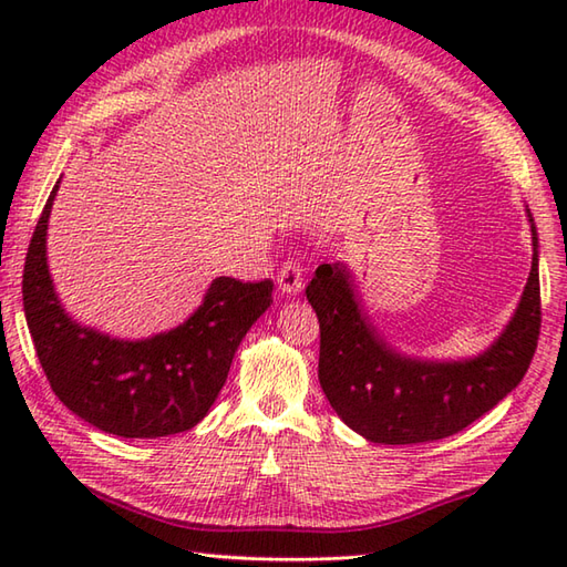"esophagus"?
Masks as SVG:
<instances>
[{
	"label": "esophagus",
	"instance_id": "1",
	"mask_svg": "<svg viewBox=\"0 0 567 567\" xmlns=\"http://www.w3.org/2000/svg\"><path fill=\"white\" fill-rule=\"evenodd\" d=\"M277 287H280V292L287 297H297L299 292L305 290V282H302V268H299V262L295 260H287L280 272H277Z\"/></svg>",
	"mask_w": 567,
	"mask_h": 567
}]
</instances>
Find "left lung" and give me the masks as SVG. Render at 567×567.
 <instances>
[{
	"label": "left lung",
	"mask_w": 567,
	"mask_h": 567,
	"mask_svg": "<svg viewBox=\"0 0 567 567\" xmlns=\"http://www.w3.org/2000/svg\"><path fill=\"white\" fill-rule=\"evenodd\" d=\"M532 272L507 327L483 353L426 360L396 351L370 321L346 262H323L307 285L319 317V382L333 412L384 445L439 441L502 402L526 375L540 331L538 234L532 212Z\"/></svg>",
	"instance_id": "left-lung-1"
}]
</instances>
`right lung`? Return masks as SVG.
<instances>
[{"mask_svg": "<svg viewBox=\"0 0 567 567\" xmlns=\"http://www.w3.org/2000/svg\"><path fill=\"white\" fill-rule=\"evenodd\" d=\"M48 197L23 265V315L55 396L94 429L122 439L183 433L207 416L248 329L272 302V282L212 280L179 327L126 341L82 327L60 305L48 272Z\"/></svg>", "mask_w": 567, "mask_h": 567, "instance_id": "add662e5", "label": "right lung"}]
</instances>
